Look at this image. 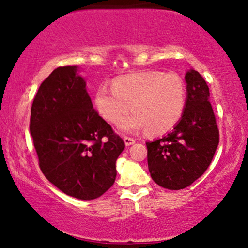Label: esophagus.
Wrapping results in <instances>:
<instances>
[{"label":"esophagus","instance_id":"esophagus-1","mask_svg":"<svg viewBox=\"0 0 248 248\" xmlns=\"http://www.w3.org/2000/svg\"><path fill=\"white\" fill-rule=\"evenodd\" d=\"M124 141L125 146H130L132 144H135V139L131 138V137H128V136H124Z\"/></svg>","mask_w":248,"mask_h":248}]
</instances>
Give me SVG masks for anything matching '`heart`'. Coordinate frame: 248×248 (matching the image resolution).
I'll list each match as a JSON object with an SVG mask.
<instances>
[{
  "label": "heart",
  "mask_w": 248,
  "mask_h": 248,
  "mask_svg": "<svg viewBox=\"0 0 248 248\" xmlns=\"http://www.w3.org/2000/svg\"><path fill=\"white\" fill-rule=\"evenodd\" d=\"M112 88L100 86L94 95V106L104 120L114 124L132 106L134 112L120 124L124 131L146 129L151 135L166 134L186 110V84L176 74L136 72L114 78Z\"/></svg>",
  "instance_id": "1"
}]
</instances>
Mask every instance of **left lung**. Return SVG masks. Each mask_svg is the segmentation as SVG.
<instances>
[{
    "instance_id": "obj_1",
    "label": "left lung",
    "mask_w": 248,
    "mask_h": 248,
    "mask_svg": "<svg viewBox=\"0 0 248 248\" xmlns=\"http://www.w3.org/2000/svg\"><path fill=\"white\" fill-rule=\"evenodd\" d=\"M186 106L181 120L166 136L146 142L152 179L169 190L184 189L198 180L219 144L207 83L194 69L186 72Z\"/></svg>"
}]
</instances>
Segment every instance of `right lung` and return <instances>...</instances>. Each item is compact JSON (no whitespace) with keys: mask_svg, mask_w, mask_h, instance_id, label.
Masks as SVG:
<instances>
[{"mask_svg":"<svg viewBox=\"0 0 248 248\" xmlns=\"http://www.w3.org/2000/svg\"><path fill=\"white\" fill-rule=\"evenodd\" d=\"M30 132L46 179L65 194L93 200L113 186L120 136L93 109L78 66H62L41 83Z\"/></svg>","mask_w":248,"mask_h":248,"instance_id":"right-lung-1","label":"right lung"}]
</instances>
